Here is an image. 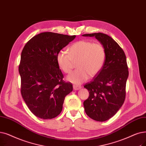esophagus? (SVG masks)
<instances>
[{"instance_id":"1","label":"esophagus","mask_w":146,"mask_h":146,"mask_svg":"<svg viewBox=\"0 0 146 146\" xmlns=\"http://www.w3.org/2000/svg\"><path fill=\"white\" fill-rule=\"evenodd\" d=\"M73 86L74 90H75V91L79 90H80V89L82 88V86L80 85H73Z\"/></svg>"}]
</instances>
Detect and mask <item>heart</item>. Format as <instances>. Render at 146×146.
<instances>
[{
    "instance_id": "heart-1",
    "label": "heart",
    "mask_w": 146,
    "mask_h": 146,
    "mask_svg": "<svg viewBox=\"0 0 146 146\" xmlns=\"http://www.w3.org/2000/svg\"><path fill=\"white\" fill-rule=\"evenodd\" d=\"M104 47L98 43L89 40H80L69 48L68 53L61 50L56 56L59 68L65 73H70L77 62L78 68L70 74L67 80L72 83L79 84L86 81L90 77L97 75L102 69L106 60Z\"/></svg>"
}]
</instances>
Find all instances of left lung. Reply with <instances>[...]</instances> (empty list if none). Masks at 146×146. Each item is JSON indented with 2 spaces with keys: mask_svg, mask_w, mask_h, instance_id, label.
<instances>
[{
  "mask_svg": "<svg viewBox=\"0 0 146 146\" xmlns=\"http://www.w3.org/2000/svg\"><path fill=\"white\" fill-rule=\"evenodd\" d=\"M94 37L106 50L104 64L100 73L84 88L89 97L84 102L85 113L98 122L110 119L123 105L129 72L123 49L111 37L102 33L85 34Z\"/></svg>",
  "mask_w": 146,
  "mask_h": 146,
  "instance_id": "left-lung-1",
  "label": "left lung"
}]
</instances>
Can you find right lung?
I'll use <instances>...</instances> for the list:
<instances>
[{
  "mask_svg": "<svg viewBox=\"0 0 146 146\" xmlns=\"http://www.w3.org/2000/svg\"><path fill=\"white\" fill-rule=\"evenodd\" d=\"M75 37L41 33L31 38L22 50L21 92L30 110L38 117L50 119L59 115L66 96L73 91L72 84L62 80L56 56Z\"/></svg>",
  "mask_w": 146,
  "mask_h": 146,
  "instance_id": "1",
  "label": "right lung"
}]
</instances>
